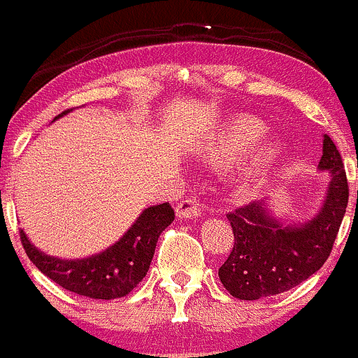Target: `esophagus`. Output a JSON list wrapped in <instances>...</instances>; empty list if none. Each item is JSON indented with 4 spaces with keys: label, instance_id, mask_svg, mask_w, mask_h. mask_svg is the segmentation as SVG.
Returning a JSON list of instances; mask_svg holds the SVG:
<instances>
[{
    "label": "esophagus",
    "instance_id": "1",
    "mask_svg": "<svg viewBox=\"0 0 358 358\" xmlns=\"http://www.w3.org/2000/svg\"><path fill=\"white\" fill-rule=\"evenodd\" d=\"M202 214V209L199 206V200L195 197H188L180 200L176 206V215L178 217H199Z\"/></svg>",
    "mask_w": 358,
    "mask_h": 358
}]
</instances>
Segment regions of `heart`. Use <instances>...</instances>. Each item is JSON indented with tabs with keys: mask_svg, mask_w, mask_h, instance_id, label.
<instances>
[{
	"mask_svg": "<svg viewBox=\"0 0 358 358\" xmlns=\"http://www.w3.org/2000/svg\"><path fill=\"white\" fill-rule=\"evenodd\" d=\"M265 134V127L257 119L251 117H238L231 120L217 137L215 151L224 158H234L243 155L246 149H250L255 143L262 139ZM278 149L275 144H263L250 156L248 161L243 164V178L246 182H255L268 170L278 158Z\"/></svg>",
	"mask_w": 358,
	"mask_h": 358,
	"instance_id": "1",
	"label": "heart"
}]
</instances>
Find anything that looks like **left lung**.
Masks as SVG:
<instances>
[{
    "label": "left lung",
    "mask_w": 358,
    "mask_h": 358,
    "mask_svg": "<svg viewBox=\"0 0 358 358\" xmlns=\"http://www.w3.org/2000/svg\"><path fill=\"white\" fill-rule=\"evenodd\" d=\"M320 168L329 171L331 182L323 209L309 222L284 227L266 215L265 203L258 200L227 214L234 245L219 278L231 296L243 301L277 296L299 285L328 260L348 203L343 159L329 136H324Z\"/></svg>",
    "instance_id": "8db88e82"
}]
</instances>
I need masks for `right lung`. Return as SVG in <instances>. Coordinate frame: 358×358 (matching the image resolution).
<instances>
[{
	"mask_svg": "<svg viewBox=\"0 0 358 358\" xmlns=\"http://www.w3.org/2000/svg\"><path fill=\"white\" fill-rule=\"evenodd\" d=\"M69 112L64 110L62 113ZM61 117V115H59ZM175 219L168 202L149 207L134 226L103 253L83 260H57L41 253L20 229V241L30 262L62 289L90 299L124 297L146 277L159 234Z\"/></svg>",
	"mask_w": 358,
	"mask_h": 358,
	"instance_id": "add662e5",
	"label": "right lung"
}]
</instances>
